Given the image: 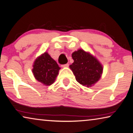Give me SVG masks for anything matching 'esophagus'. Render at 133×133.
I'll return each instance as SVG.
<instances>
[{"label": "esophagus", "instance_id": "1", "mask_svg": "<svg viewBox=\"0 0 133 133\" xmlns=\"http://www.w3.org/2000/svg\"><path fill=\"white\" fill-rule=\"evenodd\" d=\"M69 64H62V67H69Z\"/></svg>", "mask_w": 133, "mask_h": 133}]
</instances>
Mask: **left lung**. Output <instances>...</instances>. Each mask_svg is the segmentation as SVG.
<instances>
[{"label": "left lung", "mask_w": 133, "mask_h": 133, "mask_svg": "<svg viewBox=\"0 0 133 133\" xmlns=\"http://www.w3.org/2000/svg\"><path fill=\"white\" fill-rule=\"evenodd\" d=\"M71 56L74 62L70 68L80 84L90 87L100 79L103 67L94 56L82 49L73 52Z\"/></svg>", "instance_id": "obj_1"}]
</instances>
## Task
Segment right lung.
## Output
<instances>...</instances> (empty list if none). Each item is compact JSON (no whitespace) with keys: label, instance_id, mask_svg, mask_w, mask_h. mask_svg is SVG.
Returning a JSON list of instances; mask_svg holds the SVG:
<instances>
[{"label":"right lung","instance_id":"add662e5","mask_svg":"<svg viewBox=\"0 0 133 133\" xmlns=\"http://www.w3.org/2000/svg\"><path fill=\"white\" fill-rule=\"evenodd\" d=\"M60 67L47 52L36 58L33 64L32 73L35 79L44 85H51L58 74Z\"/></svg>","mask_w":133,"mask_h":133}]
</instances>
